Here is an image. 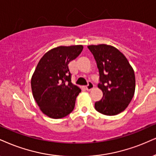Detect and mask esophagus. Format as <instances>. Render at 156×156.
<instances>
[{
  "instance_id": "esophagus-1",
  "label": "esophagus",
  "mask_w": 156,
  "mask_h": 156,
  "mask_svg": "<svg viewBox=\"0 0 156 156\" xmlns=\"http://www.w3.org/2000/svg\"><path fill=\"white\" fill-rule=\"evenodd\" d=\"M94 84L92 83V82H88V84L85 87V90H87V91H90L92 89H93Z\"/></svg>"
}]
</instances>
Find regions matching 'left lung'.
<instances>
[{
  "label": "left lung",
  "mask_w": 156,
  "mask_h": 156,
  "mask_svg": "<svg viewBox=\"0 0 156 156\" xmlns=\"http://www.w3.org/2000/svg\"><path fill=\"white\" fill-rule=\"evenodd\" d=\"M95 58L100 74L98 87L103 98L95 103L97 111L114 116L124 111L135 91L134 69L125 55L112 45L100 44L87 46Z\"/></svg>",
  "instance_id": "left-lung-1"
}]
</instances>
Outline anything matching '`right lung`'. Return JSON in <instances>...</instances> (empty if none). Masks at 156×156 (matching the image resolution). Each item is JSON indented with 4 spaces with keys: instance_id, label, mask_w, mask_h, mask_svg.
Masks as SVG:
<instances>
[{
    "instance_id": "add662e5",
    "label": "right lung",
    "mask_w": 156,
    "mask_h": 156,
    "mask_svg": "<svg viewBox=\"0 0 156 156\" xmlns=\"http://www.w3.org/2000/svg\"><path fill=\"white\" fill-rule=\"evenodd\" d=\"M82 45L58 46L40 58L32 74L34 99L44 114L61 119L74 110L80 88L72 83L68 64L81 53Z\"/></svg>"
}]
</instances>
